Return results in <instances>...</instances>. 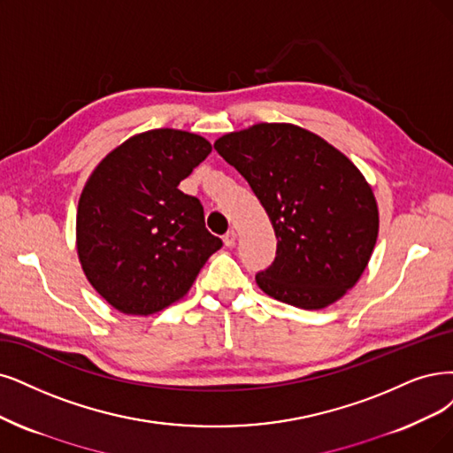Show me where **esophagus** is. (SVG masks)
Listing matches in <instances>:
<instances>
[{"instance_id":"obj_1","label":"esophagus","mask_w":453,"mask_h":453,"mask_svg":"<svg viewBox=\"0 0 453 453\" xmlns=\"http://www.w3.org/2000/svg\"><path fill=\"white\" fill-rule=\"evenodd\" d=\"M235 242H237V233L231 229V231H227L226 235H224V244H226L227 248H233V246H235Z\"/></svg>"}]
</instances>
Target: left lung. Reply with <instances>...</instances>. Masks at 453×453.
Wrapping results in <instances>:
<instances>
[{
	"instance_id": "1",
	"label": "left lung",
	"mask_w": 453,
	"mask_h": 453,
	"mask_svg": "<svg viewBox=\"0 0 453 453\" xmlns=\"http://www.w3.org/2000/svg\"><path fill=\"white\" fill-rule=\"evenodd\" d=\"M269 214L276 259L256 274L269 296L321 310L360 280L379 235L373 190L342 150L289 123H259L214 142Z\"/></svg>"
}]
</instances>
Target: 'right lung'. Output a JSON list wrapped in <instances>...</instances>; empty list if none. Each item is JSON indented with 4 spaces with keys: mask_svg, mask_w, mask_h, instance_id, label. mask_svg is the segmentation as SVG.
I'll list each match as a JSON object with an SVG mask.
<instances>
[{
    "mask_svg": "<svg viewBox=\"0 0 453 453\" xmlns=\"http://www.w3.org/2000/svg\"><path fill=\"white\" fill-rule=\"evenodd\" d=\"M212 150L192 132L155 128L103 158L81 190L76 248L95 291L127 315H150L188 293L222 241L199 199L177 187Z\"/></svg>",
    "mask_w": 453,
    "mask_h": 453,
    "instance_id": "right-lung-1",
    "label": "right lung"
}]
</instances>
